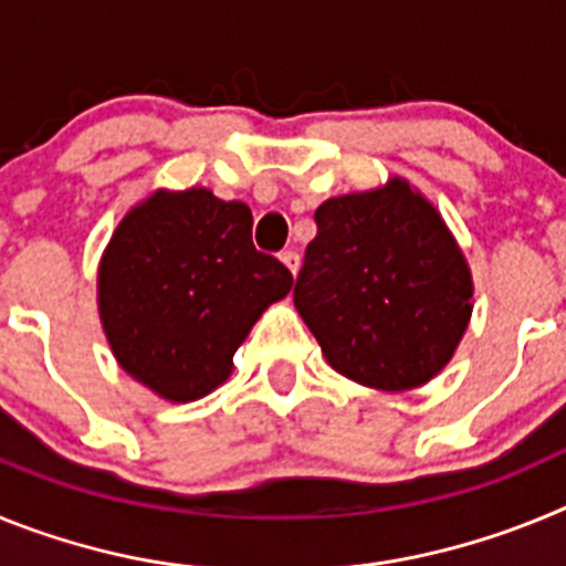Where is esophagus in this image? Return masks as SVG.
<instances>
[{"label":"esophagus","mask_w":566,"mask_h":566,"mask_svg":"<svg viewBox=\"0 0 566 566\" xmlns=\"http://www.w3.org/2000/svg\"><path fill=\"white\" fill-rule=\"evenodd\" d=\"M280 260H283V263H286V269L289 272H297V266H300V254L294 252V249H286V252H280Z\"/></svg>","instance_id":"1"}]
</instances>
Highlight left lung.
I'll list each match as a JSON object with an SVG mask.
<instances>
[{
  "instance_id": "1",
  "label": "left lung",
  "mask_w": 566,
  "mask_h": 566,
  "mask_svg": "<svg viewBox=\"0 0 566 566\" xmlns=\"http://www.w3.org/2000/svg\"><path fill=\"white\" fill-rule=\"evenodd\" d=\"M314 223L294 306L334 371L382 391L437 377L473 312L468 263L437 209L394 178L328 198Z\"/></svg>"
}]
</instances>
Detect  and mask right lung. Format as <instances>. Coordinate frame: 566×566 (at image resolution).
Wrapping results in <instances>:
<instances>
[{"label":"right lung","mask_w":566,"mask_h":566,"mask_svg":"<svg viewBox=\"0 0 566 566\" xmlns=\"http://www.w3.org/2000/svg\"><path fill=\"white\" fill-rule=\"evenodd\" d=\"M292 283L277 258L254 249L247 203L209 189L155 192L109 240L98 308L124 371L189 402L229 377L254 319Z\"/></svg>","instance_id":"add662e5"}]
</instances>
